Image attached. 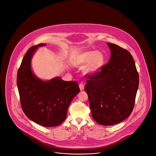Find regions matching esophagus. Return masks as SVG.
I'll return each mask as SVG.
<instances>
[{
  "mask_svg": "<svg viewBox=\"0 0 156 156\" xmlns=\"http://www.w3.org/2000/svg\"><path fill=\"white\" fill-rule=\"evenodd\" d=\"M79 87H80V88L81 90H83V89H84V84L82 83H81L80 84Z\"/></svg>",
  "mask_w": 156,
  "mask_h": 156,
  "instance_id": "34e87169",
  "label": "esophagus"
}]
</instances>
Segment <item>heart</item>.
I'll return each instance as SVG.
<instances>
[{"mask_svg": "<svg viewBox=\"0 0 156 156\" xmlns=\"http://www.w3.org/2000/svg\"><path fill=\"white\" fill-rule=\"evenodd\" d=\"M75 63L80 66H86L85 73L95 75L101 71L105 63V56L99 51L90 50L80 53L75 59Z\"/></svg>", "mask_w": 156, "mask_h": 156, "instance_id": "1", "label": "heart"}]
</instances>
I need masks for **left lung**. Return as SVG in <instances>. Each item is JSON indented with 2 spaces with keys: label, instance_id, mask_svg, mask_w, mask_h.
<instances>
[{
  "label": "left lung",
  "instance_id": "left-lung-1",
  "mask_svg": "<svg viewBox=\"0 0 156 156\" xmlns=\"http://www.w3.org/2000/svg\"><path fill=\"white\" fill-rule=\"evenodd\" d=\"M107 44L110 59L101 72L88 76L85 90L93 119L101 125L112 126L131 114L139 79L130 53L117 45Z\"/></svg>",
  "mask_w": 156,
  "mask_h": 156
}]
</instances>
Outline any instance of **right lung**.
Listing matches in <instances>:
<instances>
[{
  "mask_svg": "<svg viewBox=\"0 0 156 156\" xmlns=\"http://www.w3.org/2000/svg\"><path fill=\"white\" fill-rule=\"evenodd\" d=\"M31 47L23 58L17 75V86L23 111L38 125L53 127L66 119L68 108L80 91L75 81H65L59 76L48 81L38 78L32 71L31 61L38 47Z\"/></svg>",
  "mask_w": 156,
  "mask_h": 156,
  "instance_id": "obj_1",
  "label": "right lung"
}]
</instances>
